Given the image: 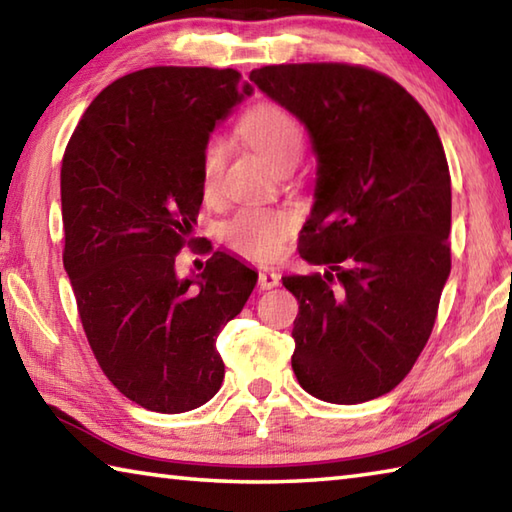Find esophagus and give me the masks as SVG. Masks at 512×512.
Masks as SVG:
<instances>
[{
  "label": "esophagus",
  "instance_id": "1",
  "mask_svg": "<svg viewBox=\"0 0 512 512\" xmlns=\"http://www.w3.org/2000/svg\"><path fill=\"white\" fill-rule=\"evenodd\" d=\"M277 284H280V273H275V271H259V277H257L259 291H271V288H275Z\"/></svg>",
  "mask_w": 512,
  "mask_h": 512
}]
</instances>
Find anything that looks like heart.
I'll return each mask as SVG.
<instances>
[{
    "label": "heart",
    "instance_id": "obj_1",
    "mask_svg": "<svg viewBox=\"0 0 512 512\" xmlns=\"http://www.w3.org/2000/svg\"><path fill=\"white\" fill-rule=\"evenodd\" d=\"M239 134L275 170L295 165L304 150V129L291 111L264 102L248 111L239 123ZM228 161V145L221 136H210L201 152V188L208 199L219 190ZM291 212L277 208H241L221 224V239L239 255L273 259L293 230Z\"/></svg>",
    "mask_w": 512,
    "mask_h": 512
}]
</instances>
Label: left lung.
I'll list each match as a JSON object with an SVG mask.
<instances>
[{
    "instance_id": "8db88e82",
    "label": "left lung",
    "mask_w": 512,
    "mask_h": 512,
    "mask_svg": "<svg viewBox=\"0 0 512 512\" xmlns=\"http://www.w3.org/2000/svg\"><path fill=\"white\" fill-rule=\"evenodd\" d=\"M250 80L302 120L318 156L300 255L324 273L282 277L300 304L297 383L327 403L371 401L410 374L450 275L441 138L412 94L360 64H271Z\"/></svg>"
}]
</instances>
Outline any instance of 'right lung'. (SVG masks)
Wrapping results in <instances>:
<instances>
[{
	"label": "right lung",
	"mask_w": 512,
	"mask_h": 512,
	"mask_svg": "<svg viewBox=\"0 0 512 512\" xmlns=\"http://www.w3.org/2000/svg\"><path fill=\"white\" fill-rule=\"evenodd\" d=\"M253 94L235 69L150 67L87 107L62 159L67 271L100 369L145 410L181 414L219 392L221 329L257 273L219 250L179 280L203 201L201 152L219 120Z\"/></svg>",
	"instance_id": "obj_1"
}]
</instances>
